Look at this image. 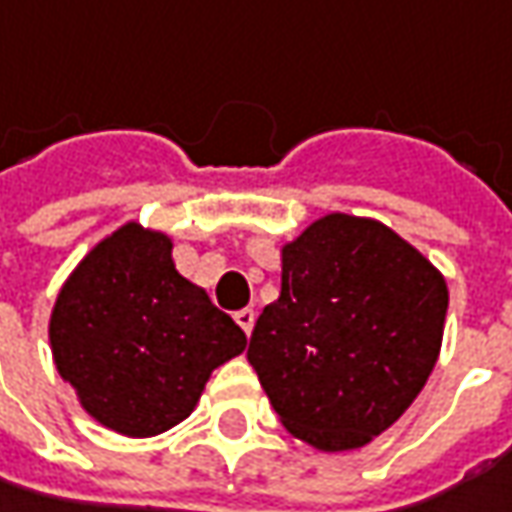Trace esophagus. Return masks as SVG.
<instances>
[{"label":"esophagus","instance_id":"obj_1","mask_svg":"<svg viewBox=\"0 0 512 512\" xmlns=\"http://www.w3.org/2000/svg\"><path fill=\"white\" fill-rule=\"evenodd\" d=\"M234 321H237V326H240L246 335H252V329H255V309H240V312H234Z\"/></svg>","mask_w":512,"mask_h":512}]
</instances>
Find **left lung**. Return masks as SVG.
I'll list each match as a JSON object with an SVG mask.
<instances>
[{
    "mask_svg": "<svg viewBox=\"0 0 512 512\" xmlns=\"http://www.w3.org/2000/svg\"><path fill=\"white\" fill-rule=\"evenodd\" d=\"M280 298L249 341V364L289 433L323 453L369 444L433 372L447 283L389 226L326 214L283 246Z\"/></svg>",
    "mask_w": 512,
    "mask_h": 512,
    "instance_id": "left-lung-1",
    "label": "left lung"
}]
</instances>
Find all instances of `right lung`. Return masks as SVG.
Segmentation results:
<instances>
[{
  "label": "right lung",
  "mask_w": 512,
  "mask_h": 512,
  "mask_svg": "<svg viewBox=\"0 0 512 512\" xmlns=\"http://www.w3.org/2000/svg\"><path fill=\"white\" fill-rule=\"evenodd\" d=\"M59 375L102 427L128 438L171 430L197 407L212 369L246 335L171 260V237L125 223L59 289L51 312Z\"/></svg>",
  "instance_id": "right-lung-1"
}]
</instances>
